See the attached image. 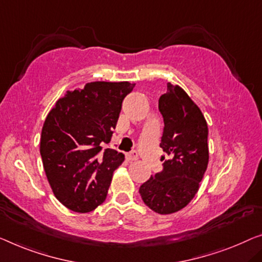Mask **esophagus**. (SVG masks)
I'll return each mask as SVG.
<instances>
[{"label":"esophagus","instance_id":"esophagus-1","mask_svg":"<svg viewBox=\"0 0 262 262\" xmlns=\"http://www.w3.org/2000/svg\"><path fill=\"white\" fill-rule=\"evenodd\" d=\"M126 159L128 160V161H135V160L139 159V155L135 150H133V151H130V153L126 154Z\"/></svg>","mask_w":262,"mask_h":262}]
</instances>
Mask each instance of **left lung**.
Returning <instances> with one entry per match:
<instances>
[{"mask_svg":"<svg viewBox=\"0 0 262 262\" xmlns=\"http://www.w3.org/2000/svg\"><path fill=\"white\" fill-rule=\"evenodd\" d=\"M163 118L160 147L168 155L163 169L140 187L142 200L159 214L182 209L198 193L209 160L208 126L200 108L181 87L167 83L159 99Z\"/></svg>","mask_w":262,"mask_h":262,"instance_id":"1","label":"left lung"}]
</instances>
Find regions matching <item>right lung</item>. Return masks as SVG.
<instances>
[{
    "mask_svg": "<svg viewBox=\"0 0 262 262\" xmlns=\"http://www.w3.org/2000/svg\"><path fill=\"white\" fill-rule=\"evenodd\" d=\"M135 83L89 82L58 99L42 127L40 153L47 179L62 205L92 212L106 200L113 173L124 155L107 148L122 101Z\"/></svg>",
    "mask_w": 262,
    "mask_h": 262,
    "instance_id": "1",
    "label": "right lung"
}]
</instances>
